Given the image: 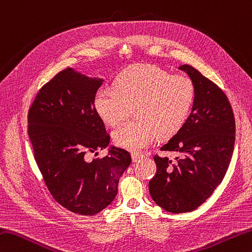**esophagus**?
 Returning a JSON list of instances; mask_svg holds the SVG:
<instances>
[{
  "mask_svg": "<svg viewBox=\"0 0 252 252\" xmlns=\"http://www.w3.org/2000/svg\"><path fill=\"white\" fill-rule=\"evenodd\" d=\"M132 161H137L143 158V155L142 154H137V153H132Z\"/></svg>",
  "mask_w": 252,
  "mask_h": 252,
  "instance_id": "34e87169",
  "label": "esophagus"
}]
</instances>
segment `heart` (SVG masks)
Segmentation results:
<instances>
[{
    "label": "heart",
    "mask_w": 252,
    "mask_h": 252,
    "mask_svg": "<svg viewBox=\"0 0 252 252\" xmlns=\"http://www.w3.org/2000/svg\"><path fill=\"white\" fill-rule=\"evenodd\" d=\"M115 91L100 90L94 108L103 123L117 126L134 111V121L112 133L116 144L137 152L152 144L157 136L169 139L188 120L195 101V86L190 77L171 75L154 65H135L118 74Z\"/></svg>",
    "instance_id": "obj_1"
}]
</instances>
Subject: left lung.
Instances as JSON below:
<instances>
[{"instance_id":"8db88e82","label":"left lung","mask_w":252,"mask_h":252,"mask_svg":"<svg viewBox=\"0 0 252 252\" xmlns=\"http://www.w3.org/2000/svg\"><path fill=\"white\" fill-rule=\"evenodd\" d=\"M194 83L195 101L182 129L160 147L178 153L176 161L154 156L156 175L149 184L155 203L170 213L198 209L228 169L235 145V117L227 96L193 66L185 64Z\"/></svg>"}]
</instances>
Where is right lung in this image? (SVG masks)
Returning a JSON list of instances; mask_svg holds the SVG:
<instances>
[{
    "label": "right lung",
    "mask_w": 252,
    "mask_h": 252,
    "mask_svg": "<svg viewBox=\"0 0 252 252\" xmlns=\"http://www.w3.org/2000/svg\"><path fill=\"white\" fill-rule=\"evenodd\" d=\"M102 82L65 68L42 86L28 111V135L43 180L54 200L75 214L107 208L131 164L129 152L116 146L102 158H90L110 143L94 108Z\"/></svg>",
    "instance_id": "obj_1"
}]
</instances>
